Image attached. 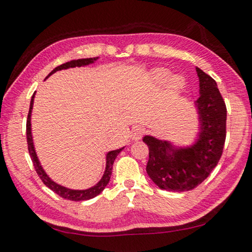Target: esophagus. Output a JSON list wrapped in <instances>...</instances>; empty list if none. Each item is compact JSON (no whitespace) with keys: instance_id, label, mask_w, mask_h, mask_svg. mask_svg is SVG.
<instances>
[{"instance_id":"esophagus-1","label":"esophagus","mask_w":252,"mask_h":252,"mask_svg":"<svg viewBox=\"0 0 252 252\" xmlns=\"http://www.w3.org/2000/svg\"><path fill=\"white\" fill-rule=\"evenodd\" d=\"M144 134V127L143 126H134L131 132V138L134 141H139L142 139Z\"/></svg>"}]
</instances>
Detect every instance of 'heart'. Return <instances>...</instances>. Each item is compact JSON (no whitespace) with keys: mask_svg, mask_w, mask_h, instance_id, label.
I'll return each instance as SVG.
<instances>
[{"mask_svg":"<svg viewBox=\"0 0 252 252\" xmlns=\"http://www.w3.org/2000/svg\"><path fill=\"white\" fill-rule=\"evenodd\" d=\"M171 72L163 69V68H158V69L154 70L152 72V80L155 85L158 86H162L165 84V82L170 79ZM183 87H184V79L180 76H175L173 77L170 82V89L172 93H176V91H180Z\"/></svg>","mask_w":252,"mask_h":252,"instance_id":"obj_1","label":"heart"}]
</instances>
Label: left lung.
<instances>
[{
  "label": "left lung",
  "mask_w": 252,
  "mask_h": 252,
  "mask_svg": "<svg viewBox=\"0 0 252 252\" xmlns=\"http://www.w3.org/2000/svg\"><path fill=\"white\" fill-rule=\"evenodd\" d=\"M199 79L197 109L199 132L193 144L176 146L172 142L145 135L149 146L146 173L161 189L186 191L194 189L220 159L226 140L227 109L217 84L212 77L196 67Z\"/></svg>",
  "instance_id": "8db88e82"
}]
</instances>
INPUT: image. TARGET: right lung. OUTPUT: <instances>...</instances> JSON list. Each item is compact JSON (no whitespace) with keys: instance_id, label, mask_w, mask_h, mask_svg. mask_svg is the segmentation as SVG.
<instances>
[{"instance_id":"obj_1","label":"right lung","mask_w":252,"mask_h":252,"mask_svg":"<svg viewBox=\"0 0 252 252\" xmlns=\"http://www.w3.org/2000/svg\"><path fill=\"white\" fill-rule=\"evenodd\" d=\"M98 57H94V58H84V59H77V61H71L68 62L66 63H63V65L58 66L55 68L53 71H50V75H53L54 72H56L58 70H63V69H68V68H74V67H82V66H87L90 65V63H94L95 61H97ZM34 98H35V93L32 95L31 99V104H30V111H29V116H27V121H26V139H27V145H29V152L31 155L32 161H33L34 167L36 170V173L38 174V176L40 180L43 181V183L46 185L48 189L55 191L57 195L61 196V197L65 198V199H69V200H75V202H79V200H88L95 197V196L99 195L101 191L106 189V186L108 185L109 181H110L111 174H112V165L116 158L118 157V154L121 152V151L125 148L110 151L108 152L106 155V170H104L103 175L101 177L97 184L94 186L90 187V189H67L65 186H62L57 184L56 182H54L52 178H50L46 172L44 171L43 166L40 165V162L37 158V154H36V151L34 148V142H33V136H32V125H31V116H32V110H33V104H34Z\"/></svg>"}]
</instances>
